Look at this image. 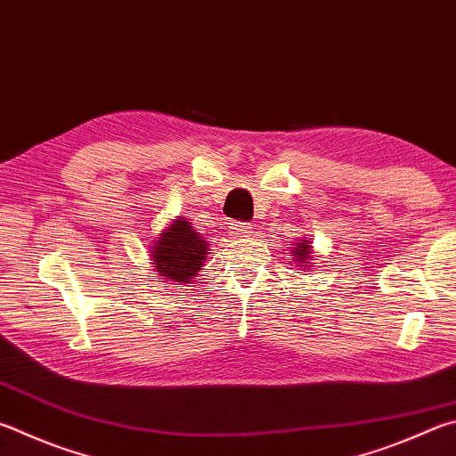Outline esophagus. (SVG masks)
<instances>
[{
    "label": "esophagus",
    "mask_w": 456,
    "mask_h": 456,
    "mask_svg": "<svg viewBox=\"0 0 456 456\" xmlns=\"http://www.w3.org/2000/svg\"><path fill=\"white\" fill-rule=\"evenodd\" d=\"M251 229H253L251 223H243V221H233V223H231V231H233L237 237H247L249 233H253Z\"/></svg>",
    "instance_id": "obj_1"
}]
</instances>
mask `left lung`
Returning <instances> with one entry per match:
<instances>
[{
	"label": "left lung",
	"instance_id": "obj_1",
	"mask_svg": "<svg viewBox=\"0 0 456 456\" xmlns=\"http://www.w3.org/2000/svg\"><path fill=\"white\" fill-rule=\"evenodd\" d=\"M311 241L307 239H299V243L293 247V259L295 263H299V267H311L309 261H311Z\"/></svg>",
	"mask_w": 456,
	"mask_h": 456
}]
</instances>
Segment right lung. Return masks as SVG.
I'll return each instance as SVG.
<instances>
[{
	"label": "right lung",
	"instance_id": "add662e5",
	"mask_svg": "<svg viewBox=\"0 0 456 456\" xmlns=\"http://www.w3.org/2000/svg\"><path fill=\"white\" fill-rule=\"evenodd\" d=\"M207 251V241L191 227V223L177 217L161 231L151 247L155 275L179 285L189 283L201 271Z\"/></svg>",
	"mask_w": 456,
	"mask_h": 456
}]
</instances>
